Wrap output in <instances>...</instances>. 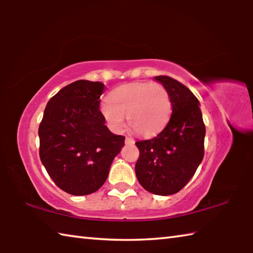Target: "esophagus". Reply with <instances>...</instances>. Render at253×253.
<instances>
[{
	"mask_svg": "<svg viewBox=\"0 0 253 253\" xmlns=\"http://www.w3.org/2000/svg\"><path fill=\"white\" fill-rule=\"evenodd\" d=\"M125 143H126V144H133V143H135V140H133V139L130 138V137H126Z\"/></svg>",
	"mask_w": 253,
	"mask_h": 253,
	"instance_id": "esophagus-1",
	"label": "esophagus"
}]
</instances>
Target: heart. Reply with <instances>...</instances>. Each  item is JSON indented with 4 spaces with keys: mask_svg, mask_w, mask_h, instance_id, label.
Masks as SVG:
<instances>
[{
    "mask_svg": "<svg viewBox=\"0 0 253 253\" xmlns=\"http://www.w3.org/2000/svg\"><path fill=\"white\" fill-rule=\"evenodd\" d=\"M101 113L109 126L121 131L128 123L139 135L151 136L169 120L170 99L161 84L131 83L123 84L110 93V101L101 104Z\"/></svg>",
    "mask_w": 253,
    "mask_h": 253,
    "instance_id": "heart-1",
    "label": "heart"
}]
</instances>
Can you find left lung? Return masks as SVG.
Returning <instances> with one entry per match:
<instances>
[{"label": "left lung", "instance_id": "obj_1", "mask_svg": "<svg viewBox=\"0 0 253 253\" xmlns=\"http://www.w3.org/2000/svg\"><path fill=\"white\" fill-rule=\"evenodd\" d=\"M154 79L168 90L173 112L159 135L136 142L140 154L135 170L147 191L169 196L187 185L202 162L206 126L200 103L186 85L169 76Z\"/></svg>", "mask_w": 253, "mask_h": 253}]
</instances>
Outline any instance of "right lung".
Wrapping results in <instances>:
<instances>
[{
	"label": "right lung",
	"instance_id": "add662e5",
	"mask_svg": "<svg viewBox=\"0 0 253 253\" xmlns=\"http://www.w3.org/2000/svg\"><path fill=\"white\" fill-rule=\"evenodd\" d=\"M104 84L77 80L47 102L39 126V155L55 185L74 196L95 192L125 146L112 133L100 111Z\"/></svg>",
	"mask_w": 253,
	"mask_h": 253
}]
</instances>
